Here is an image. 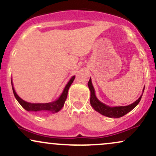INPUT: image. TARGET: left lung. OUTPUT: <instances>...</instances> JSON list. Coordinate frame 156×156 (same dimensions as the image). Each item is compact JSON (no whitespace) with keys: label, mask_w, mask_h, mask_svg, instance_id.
<instances>
[{"label":"left lung","mask_w":156,"mask_h":156,"mask_svg":"<svg viewBox=\"0 0 156 156\" xmlns=\"http://www.w3.org/2000/svg\"><path fill=\"white\" fill-rule=\"evenodd\" d=\"M88 87L89 90H90V104L92 108L102 115L110 118H119L123 117L125 114H128V112H130V111L133 110L139 104L144 90V88L142 90V94L139 97V99L136 100L134 103H131V104L125 105V106H109V105L102 103L101 101L98 99L95 94V90H94V87L92 85L91 78H89L88 82Z\"/></svg>","instance_id":"1"}]
</instances>
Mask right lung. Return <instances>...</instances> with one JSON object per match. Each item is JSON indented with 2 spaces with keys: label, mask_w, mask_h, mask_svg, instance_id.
<instances>
[{
  "label": "right lung",
  "mask_w": 156,
  "mask_h": 156,
  "mask_svg": "<svg viewBox=\"0 0 156 156\" xmlns=\"http://www.w3.org/2000/svg\"><path fill=\"white\" fill-rule=\"evenodd\" d=\"M76 76H73L71 77L69 81L66 84L65 87H64L63 92L60 94V96L57 98L56 100L53 102H49V103H32L29 102L25 101L23 100L20 97H19L17 92H15V88L13 86V82H12V78L11 79L12 86V90H13L14 95L18 103L21 105V106L23 108L26 109L28 112H38V113H44V112H51L54 114V113L58 112L59 111L63 108L64 103H65L66 99L67 97L68 90H69V87L71 84L73 83V80L75 79Z\"/></svg>",
  "instance_id": "right-lung-1"
}]
</instances>
